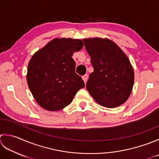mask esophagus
I'll return each mask as SVG.
<instances>
[{"label": "esophagus", "instance_id": "obj_1", "mask_svg": "<svg viewBox=\"0 0 159 159\" xmlns=\"http://www.w3.org/2000/svg\"><path fill=\"white\" fill-rule=\"evenodd\" d=\"M82 79L84 80V82L86 83L87 80H88V74H85V75L83 76Z\"/></svg>", "mask_w": 159, "mask_h": 159}]
</instances>
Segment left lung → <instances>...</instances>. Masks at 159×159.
I'll list each match as a JSON object with an SVG mask.
<instances>
[{
  "instance_id": "obj_1",
  "label": "left lung",
  "mask_w": 159,
  "mask_h": 159,
  "mask_svg": "<svg viewBox=\"0 0 159 159\" xmlns=\"http://www.w3.org/2000/svg\"><path fill=\"white\" fill-rule=\"evenodd\" d=\"M94 71L86 88L99 105L114 108L124 103L131 94L134 73L128 58L107 39H84Z\"/></svg>"
}]
</instances>
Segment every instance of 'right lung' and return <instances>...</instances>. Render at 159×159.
Segmentation results:
<instances>
[{
  "label": "right lung",
  "mask_w": 159,
  "mask_h": 159,
  "mask_svg": "<svg viewBox=\"0 0 159 159\" xmlns=\"http://www.w3.org/2000/svg\"><path fill=\"white\" fill-rule=\"evenodd\" d=\"M83 47L81 40L54 39L33 55L28 64L27 81L40 107L49 111L62 110L85 87L71 58Z\"/></svg>",
  "instance_id": "add662e5"
}]
</instances>
